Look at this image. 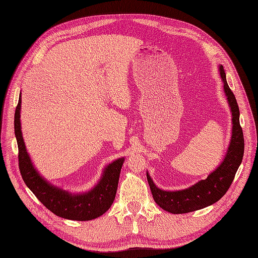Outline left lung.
<instances>
[{
    "label": "left lung",
    "mask_w": 258,
    "mask_h": 258,
    "mask_svg": "<svg viewBox=\"0 0 258 258\" xmlns=\"http://www.w3.org/2000/svg\"><path fill=\"white\" fill-rule=\"evenodd\" d=\"M220 76L223 82V90L227 96L229 107L232 113V135L228 151L223 161L207 179L197 182L194 185L180 190H163L156 186L147 172V180L155 202L168 213L186 214L205 208L215 204L227 193L235 173L239 169L244 154V137L240 125V110L232 90L227 83L223 66H219Z\"/></svg>",
    "instance_id": "left-lung-1"
}]
</instances>
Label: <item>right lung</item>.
Returning <instances> with one entry per match:
<instances>
[{"label": "right lung", "instance_id": "add662e5", "mask_svg": "<svg viewBox=\"0 0 258 258\" xmlns=\"http://www.w3.org/2000/svg\"><path fill=\"white\" fill-rule=\"evenodd\" d=\"M21 107L22 98L19 96L15 110L14 130L18 145V166L26 185L50 211L64 219L88 221L103 215L115 198L124 158H118L108 164L100 181L86 193L73 194L52 185L39 174L26 150L21 126Z\"/></svg>", "mask_w": 258, "mask_h": 258}]
</instances>
